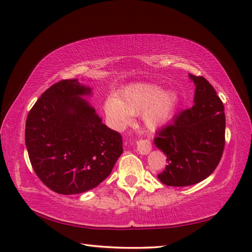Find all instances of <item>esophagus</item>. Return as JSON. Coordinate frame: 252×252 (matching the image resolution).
Returning a JSON list of instances; mask_svg holds the SVG:
<instances>
[{"label":"esophagus","mask_w":252,"mask_h":252,"mask_svg":"<svg viewBox=\"0 0 252 252\" xmlns=\"http://www.w3.org/2000/svg\"><path fill=\"white\" fill-rule=\"evenodd\" d=\"M136 148L141 155H147L152 151V143L148 140H140L136 143Z\"/></svg>","instance_id":"34e87169"}]
</instances>
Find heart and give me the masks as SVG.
<instances>
[{
    "mask_svg": "<svg viewBox=\"0 0 252 252\" xmlns=\"http://www.w3.org/2000/svg\"><path fill=\"white\" fill-rule=\"evenodd\" d=\"M179 101L174 91H164L158 84L140 82L122 90L119 98L110 96L105 101V114L111 126L123 129L133 120V115L142 112L145 126L155 130L172 116Z\"/></svg>",
    "mask_w": 252,
    "mask_h": 252,
    "instance_id": "b5f03b06",
    "label": "heart"
}]
</instances>
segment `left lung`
I'll list each match as a JSON object with an SVG mask.
<instances>
[{"instance_id": "1", "label": "left lung", "mask_w": 252, "mask_h": 252, "mask_svg": "<svg viewBox=\"0 0 252 252\" xmlns=\"http://www.w3.org/2000/svg\"><path fill=\"white\" fill-rule=\"evenodd\" d=\"M189 76L196 87L194 105L180 111L172 125L154 138L167 156L168 165L158 179L168 186H189L207 179L218 167L225 145L222 100L205 78Z\"/></svg>"}]
</instances>
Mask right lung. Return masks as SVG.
Returning a JSON list of instances; mask_svg holds the SVG:
<instances>
[{"mask_svg":"<svg viewBox=\"0 0 252 252\" xmlns=\"http://www.w3.org/2000/svg\"><path fill=\"white\" fill-rule=\"evenodd\" d=\"M92 89L78 79L53 84L26 121V146L39 179L53 191L76 195L93 189L111 173L123 152L122 137L101 122L83 98Z\"/></svg>","mask_w":252,"mask_h":252,"instance_id":"obj_1","label":"right lung"}]
</instances>
